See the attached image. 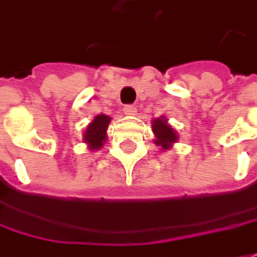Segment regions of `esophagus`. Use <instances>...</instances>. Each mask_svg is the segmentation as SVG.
Instances as JSON below:
<instances>
[{
  "label": "esophagus",
  "mask_w": 257,
  "mask_h": 257,
  "mask_svg": "<svg viewBox=\"0 0 257 257\" xmlns=\"http://www.w3.org/2000/svg\"><path fill=\"white\" fill-rule=\"evenodd\" d=\"M123 112L126 115H135L137 113V108H135V105H125L123 106Z\"/></svg>",
  "instance_id": "34e87169"
}]
</instances>
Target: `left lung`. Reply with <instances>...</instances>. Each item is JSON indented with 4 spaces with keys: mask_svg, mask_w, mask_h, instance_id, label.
Instances as JSON below:
<instances>
[{
    "mask_svg": "<svg viewBox=\"0 0 257 257\" xmlns=\"http://www.w3.org/2000/svg\"><path fill=\"white\" fill-rule=\"evenodd\" d=\"M152 131L155 134V144L162 148V151L171 149L175 142H178V134L175 132V129L168 123V119L161 116L156 118L152 122Z\"/></svg>",
    "mask_w": 257,
    "mask_h": 257,
    "instance_id": "left-lung-1",
    "label": "left lung"
}]
</instances>
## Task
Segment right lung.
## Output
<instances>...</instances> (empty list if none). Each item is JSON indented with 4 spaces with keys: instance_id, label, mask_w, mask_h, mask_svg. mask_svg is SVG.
<instances>
[{
    "instance_id": "right-lung-1",
    "label": "right lung",
    "mask_w": 257,
    "mask_h": 257,
    "mask_svg": "<svg viewBox=\"0 0 257 257\" xmlns=\"http://www.w3.org/2000/svg\"><path fill=\"white\" fill-rule=\"evenodd\" d=\"M111 122V118L108 115H96L93 120L86 126V131L84 134V142L88 144V148L91 151H98L101 149L105 141H106V131L108 125Z\"/></svg>"
}]
</instances>
